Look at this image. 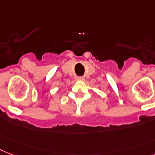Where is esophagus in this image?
I'll use <instances>...</instances> for the list:
<instances>
[{
  "label": "esophagus",
  "mask_w": 155,
  "mask_h": 155,
  "mask_svg": "<svg viewBox=\"0 0 155 155\" xmlns=\"http://www.w3.org/2000/svg\"><path fill=\"white\" fill-rule=\"evenodd\" d=\"M75 79H76L77 80H84V76H77Z\"/></svg>",
  "instance_id": "34e87169"
}]
</instances>
